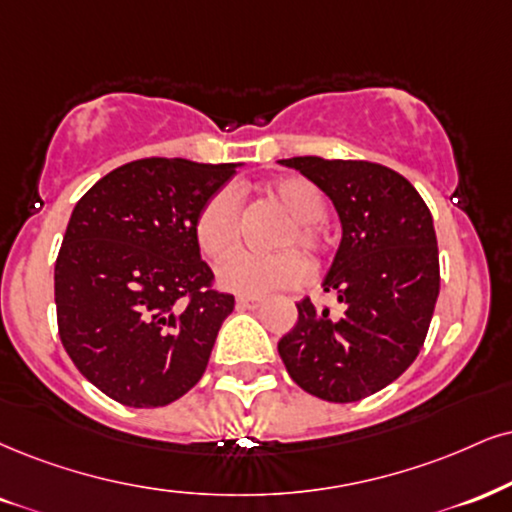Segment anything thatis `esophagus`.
<instances>
[{
    "label": "esophagus",
    "instance_id": "esophagus-1",
    "mask_svg": "<svg viewBox=\"0 0 512 512\" xmlns=\"http://www.w3.org/2000/svg\"><path fill=\"white\" fill-rule=\"evenodd\" d=\"M263 304V296H237V308H258Z\"/></svg>",
    "mask_w": 512,
    "mask_h": 512
}]
</instances>
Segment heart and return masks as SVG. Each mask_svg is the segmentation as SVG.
I'll list each match as a JSON object with an SVG mask.
<instances>
[{
	"label": "heart",
	"instance_id": "b5f03b06",
	"mask_svg": "<svg viewBox=\"0 0 512 512\" xmlns=\"http://www.w3.org/2000/svg\"><path fill=\"white\" fill-rule=\"evenodd\" d=\"M268 194L280 204L289 220L280 227L273 246L275 254H235L218 268V282L227 292L263 296L277 289L301 285L308 275L306 261L296 254V246L308 261L318 266L325 251V235L320 220L325 216L323 192L306 178H285L268 187ZM194 239L208 261H220L237 246L239 208L230 189H220L201 206L194 220Z\"/></svg>",
	"mask_w": 512,
	"mask_h": 512
}]
</instances>
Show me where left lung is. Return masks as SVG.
Segmentation results:
<instances>
[{
	"label": "left lung",
	"instance_id": "1",
	"mask_svg": "<svg viewBox=\"0 0 512 512\" xmlns=\"http://www.w3.org/2000/svg\"><path fill=\"white\" fill-rule=\"evenodd\" d=\"M299 170L337 208L342 242L323 289L342 315L296 304L299 320L277 342L289 377L332 403L361 401L418 358L439 296L432 213L403 175L370 161L294 156Z\"/></svg>",
	"mask_w": 512,
	"mask_h": 512
}]
</instances>
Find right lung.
<instances>
[{
	"label": "right lung",
	"mask_w": 512,
	"mask_h": 512,
	"mask_svg": "<svg viewBox=\"0 0 512 512\" xmlns=\"http://www.w3.org/2000/svg\"><path fill=\"white\" fill-rule=\"evenodd\" d=\"M237 168L140 159L75 204L54 268L59 337L113 401L168 406L204 375L235 296L211 289L194 220Z\"/></svg>",
	"instance_id": "obj_1"
}]
</instances>
